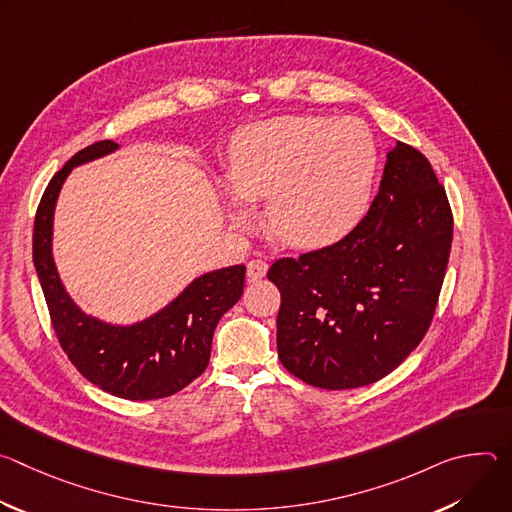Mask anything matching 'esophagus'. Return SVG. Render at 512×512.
Here are the masks:
<instances>
[{"label": "esophagus", "mask_w": 512, "mask_h": 512, "mask_svg": "<svg viewBox=\"0 0 512 512\" xmlns=\"http://www.w3.org/2000/svg\"><path fill=\"white\" fill-rule=\"evenodd\" d=\"M267 269H269V265H267L265 259H251V261L247 263V277H249L251 281H257V279L265 277Z\"/></svg>", "instance_id": "34e87169"}]
</instances>
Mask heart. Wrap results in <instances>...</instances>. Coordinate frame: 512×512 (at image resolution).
I'll list each match as a JSON object with an SVG mask.
<instances>
[{"mask_svg": "<svg viewBox=\"0 0 512 512\" xmlns=\"http://www.w3.org/2000/svg\"><path fill=\"white\" fill-rule=\"evenodd\" d=\"M377 170L375 139L356 119L277 117L241 129L227 178L243 200L265 198L267 229L291 247H322L348 235L367 212ZM235 200L231 218L249 223Z\"/></svg>", "mask_w": 512, "mask_h": 512, "instance_id": "b5f03b06", "label": "heart"}]
</instances>
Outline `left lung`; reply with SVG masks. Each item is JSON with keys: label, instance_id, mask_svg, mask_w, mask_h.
Here are the masks:
<instances>
[{"label": "left lung", "instance_id": "obj_1", "mask_svg": "<svg viewBox=\"0 0 512 512\" xmlns=\"http://www.w3.org/2000/svg\"><path fill=\"white\" fill-rule=\"evenodd\" d=\"M454 214L429 160L389 152L381 188L340 241L277 259V350L304 383L340 391L381 381L427 334L452 249Z\"/></svg>", "mask_w": 512, "mask_h": 512}]
</instances>
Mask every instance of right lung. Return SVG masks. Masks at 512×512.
Listing matches in <instances>:
<instances>
[{"instance_id":"add662e5","label":"right lung","mask_w":512,"mask_h":512,"mask_svg":"<svg viewBox=\"0 0 512 512\" xmlns=\"http://www.w3.org/2000/svg\"><path fill=\"white\" fill-rule=\"evenodd\" d=\"M113 150L115 141H95L52 176L34 218V267L58 344L75 369L109 395L129 401L164 399L206 371L214 328L243 296L247 267L198 277L176 302L137 326L117 328L85 316L66 296L52 261V214L68 172Z\"/></svg>"}]
</instances>
